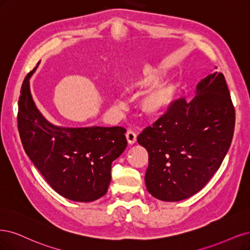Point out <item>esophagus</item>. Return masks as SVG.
<instances>
[{
  "instance_id": "esophagus-1",
  "label": "esophagus",
  "mask_w": 250,
  "mask_h": 250,
  "mask_svg": "<svg viewBox=\"0 0 250 250\" xmlns=\"http://www.w3.org/2000/svg\"><path fill=\"white\" fill-rule=\"evenodd\" d=\"M125 137H126V140L128 142V144H134L137 140V135L134 131L132 130H128L125 134Z\"/></svg>"
}]
</instances>
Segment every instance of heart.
I'll use <instances>...</instances> for the list:
<instances>
[{"instance_id": "1", "label": "heart", "mask_w": 250, "mask_h": 250, "mask_svg": "<svg viewBox=\"0 0 250 250\" xmlns=\"http://www.w3.org/2000/svg\"><path fill=\"white\" fill-rule=\"evenodd\" d=\"M162 73L152 67L143 70L141 76L134 80L132 86L136 88L147 87L160 80ZM177 91L176 83L171 81H163L155 83L147 90L140 101V109L148 117H156L165 113L171 106Z\"/></svg>"}]
</instances>
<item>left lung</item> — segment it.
I'll list each match as a JSON object with an SVG mask.
<instances>
[{"label":"left lung","mask_w":250,"mask_h":250,"mask_svg":"<svg viewBox=\"0 0 250 250\" xmlns=\"http://www.w3.org/2000/svg\"><path fill=\"white\" fill-rule=\"evenodd\" d=\"M234 128L235 108L224 74H210L198 83L190 102L176 100L138 136L148 152L147 190L167 202L195 195L219 169Z\"/></svg>","instance_id":"left-lung-1"}]
</instances>
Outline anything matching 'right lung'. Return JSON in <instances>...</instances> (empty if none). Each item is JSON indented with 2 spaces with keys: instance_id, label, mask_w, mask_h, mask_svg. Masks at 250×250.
<instances>
[{
  "instance_id": "1",
  "label": "right lung",
  "mask_w": 250,
  "mask_h": 250,
  "mask_svg": "<svg viewBox=\"0 0 250 250\" xmlns=\"http://www.w3.org/2000/svg\"><path fill=\"white\" fill-rule=\"evenodd\" d=\"M25 76L18 100L17 126L25 153L49 186L63 198L92 202L107 192L111 164L126 147L122 126L62 127L37 109Z\"/></svg>"
}]
</instances>
